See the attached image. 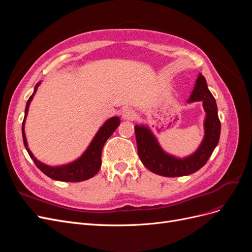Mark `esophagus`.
<instances>
[{
  "instance_id": "esophagus-1",
  "label": "esophagus",
  "mask_w": 252,
  "mask_h": 252,
  "mask_svg": "<svg viewBox=\"0 0 252 252\" xmlns=\"http://www.w3.org/2000/svg\"><path fill=\"white\" fill-rule=\"evenodd\" d=\"M122 117L124 120H133L134 119V111L131 108H125L122 111Z\"/></svg>"
}]
</instances>
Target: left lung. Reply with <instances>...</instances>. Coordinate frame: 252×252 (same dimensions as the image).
<instances>
[{"label": "left lung", "mask_w": 252, "mask_h": 252, "mask_svg": "<svg viewBox=\"0 0 252 252\" xmlns=\"http://www.w3.org/2000/svg\"><path fill=\"white\" fill-rule=\"evenodd\" d=\"M202 101L206 112L204 140L193 155L184 158H177L167 155L159 147L154 134L147 127L134 126L138 154L147 169L163 177H183L191 174L207 163L220 140V122L215 97L207 87L205 78L199 74L194 89L188 102Z\"/></svg>", "instance_id": "obj_1"}]
</instances>
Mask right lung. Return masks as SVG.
I'll return each mask as SVG.
<instances>
[{"mask_svg":"<svg viewBox=\"0 0 252 252\" xmlns=\"http://www.w3.org/2000/svg\"><path fill=\"white\" fill-rule=\"evenodd\" d=\"M41 83H37L33 94L30 95L28 98L27 104H26V108H25V117L24 120H23V124H22V133H23V142H24L25 147L27 149V152L29 157L32 158L34 164L36 165L37 168H39L43 173H45L49 177L50 179H53L56 181H62V182H81V181H86L90 178L94 177V175L98 172L101 168V164H102V149L105 142L109 139V136L114 132L117 127L120 125V119L118 117H113L109 119L108 121L105 122V124L100 128V130L97 131L95 134L94 139L91 142L89 145V147L87 150L79 159L74 161L73 163H70L68 165L64 166H60V167H50L45 165L41 162L37 161V159L33 157L27 148V142H26V136L24 132V123H25V119L28 113L29 109V105L30 102H32V97L35 94V91L37 87L40 86Z\"/></svg>","mask_w":252,"mask_h":252,"instance_id":"1","label":"right lung"}]
</instances>
